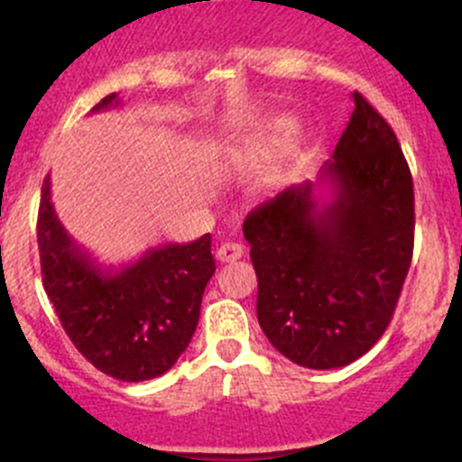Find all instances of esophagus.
<instances>
[{
  "instance_id": "1",
  "label": "esophagus",
  "mask_w": 462,
  "mask_h": 462,
  "mask_svg": "<svg viewBox=\"0 0 462 462\" xmlns=\"http://www.w3.org/2000/svg\"><path fill=\"white\" fill-rule=\"evenodd\" d=\"M244 257V245L235 244V241H226V244L218 245L217 250V259L221 263H232V261Z\"/></svg>"
}]
</instances>
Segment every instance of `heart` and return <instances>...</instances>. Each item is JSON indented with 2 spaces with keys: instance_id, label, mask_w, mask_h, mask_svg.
Returning a JSON list of instances; mask_svg holds the SVG:
<instances>
[{
  "instance_id": "heart-1",
  "label": "heart",
  "mask_w": 462,
  "mask_h": 462,
  "mask_svg": "<svg viewBox=\"0 0 462 462\" xmlns=\"http://www.w3.org/2000/svg\"><path fill=\"white\" fill-rule=\"evenodd\" d=\"M283 132H288V123H283V120H277V123H273L270 127L259 129V132L254 134L253 138H250V143H253L254 147H263V144H270L273 141H277V138L282 136Z\"/></svg>"
}]
</instances>
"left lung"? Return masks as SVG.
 Returning <instances> with one entry per match:
<instances>
[{
    "mask_svg": "<svg viewBox=\"0 0 462 462\" xmlns=\"http://www.w3.org/2000/svg\"><path fill=\"white\" fill-rule=\"evenodd\" d=\"M351 120L321 170L334 188L292 185L244 221L265 337L295 365L339 369L365 356L393 318L413 254V180L393 129L353 93Z\"/></svg>",
    "mask_w": 462,
    "mask_h": 462,
    "instance_id": "obj_1",
    "label": "left lung"
}]
</instances>
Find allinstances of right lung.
<instances>
[{"instance_id":"obj_1","label":"right lung","mask_w":462,"mask_h":462,"mask_svg":"<svg viewBox=\"0 0 462 462\" xmlns=\"http://www.w3.org/2000/svg\"><path fill=\"white\" fill-rule=\"evenodd\" d=\"M118 105L116 93L93 111ZM42 283L73 346L102 374L143 382L171 369L188 348L203 291L217 265L212 236L165 244L111 273L93 263L60 223L49 176L37 212Z\"/></svg>"}]
</instances>
